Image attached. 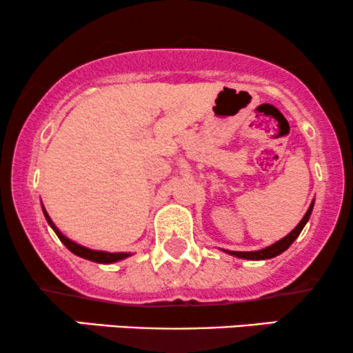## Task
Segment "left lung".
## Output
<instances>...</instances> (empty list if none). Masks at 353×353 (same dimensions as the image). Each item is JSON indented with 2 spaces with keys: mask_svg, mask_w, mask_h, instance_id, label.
I'll return each mask as SVG.
<instances>
[{
  "mask_svg": "<svg viewBox=\"0 0 353 353\" xmlns=\"http://www.w3.org/2000/svg\"><path fill=\"white\" fill-rule=\"evenodd\" d=\"M312 209H314V201H312L310 208L307 209L305 216L302 217V221L299 222L297 228H295L292 232L287 234L285 237L281 239V241H277L275 244L265 247V249H261V250H250V252H237V250H225V252L234 255V257H239V259H247V261H265V259H272V257H277L279 254H282L283 250L289 249L290 245H292V242L295 239L299 237V234L302 232V229L305 228L307 221L310 219V214H312Z\"/></svg>",
  "mask_w": 353,
  "mask_h": 353,
  "instance_id": "8db88e82",
  "label": "left lung"
}]
</instances>
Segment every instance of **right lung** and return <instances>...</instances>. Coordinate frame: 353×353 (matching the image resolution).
Segmentation results:
<instances>
[{
	"instance_id": "obj_1",
	"label": "right lung",
	"mask_w": 353,
	"mask_h": 353,
	"mask_svg": "<svg viewBox=\"0 0 353 353\" xmlns=\"http://www.w3.org/2000/svg\"><path fill=\"white\" fill-rule=\"evenodd\" d=\"M43 212H44V217H46L48 224H50L51 228H52V230H54L56 236L59 237V241L63 242V244L66 245L72 254L78 255V257L88 259V261H92V262H98V264H112V262L123 261V259L129 257V255H131V254H128V252H104V250H92V249H88V247H83V245L76 244V242H72L71 239H68L66 236H63V232H61V230L56 228L54 222H52L51 217L48 216V212H46V209H44V205H43Z\"/></svg>"
}]
</instances>
